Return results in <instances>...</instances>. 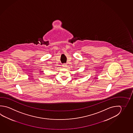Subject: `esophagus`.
<instances>
[{
	"label": "esophagus",
	"mask_w": 133,
	"mask_h": 133,
	"mask_svg": "<svg viewBox=\"0 0 133 133\" xmlns=\"http://www.w3.org/2000/svg\"><path fill=\"white\" fill-rule=\"evenodd\" d=\"M62 66L64 68H66L67 66V65H66V64H63Z\"/></svg>",
	"instance_id": "1"
}]
</instances>
